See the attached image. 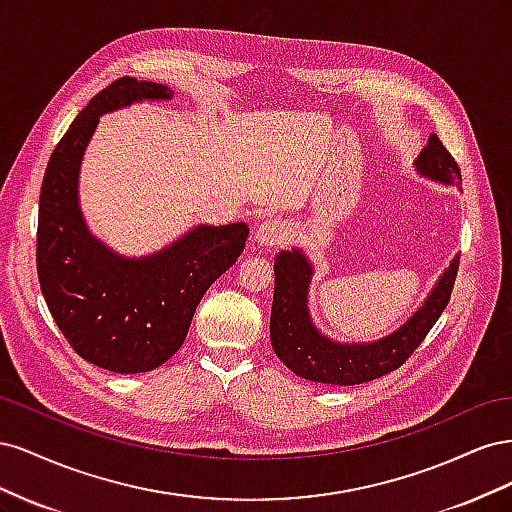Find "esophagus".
<instances>
[{
    "instance_id": "34e87169",
    "label": "esophagus",
    "mask_w": 512,
    "mask_h": 512,
    "mask_svg": "<svg viewBox=\"0 0 512 512\" xmlns=\"http://www.w3.org/2000/svg\"><path fill=\"white\" fill-rule=\"evenodd\" d=\"M286 239H288V224L284 220H277V218L265 220L254 230V241L260 247H267V250L269 247L282 245Z\"/></svg>"
}]
</instances>
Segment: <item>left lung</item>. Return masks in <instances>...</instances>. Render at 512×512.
I'll return each mask as SVG.
<instances>
[{
	"label": "left lung",
	"instance_id": "obj_1",
	"mask_svg": "<svg viewBox=\"0 0 512 512\" xmlns=\"http://www.w3.org/2000/svg\"><path fill=\"white\" fill-rule=\"evenodd\" d=\"M416 173L442 185H461L459 166L446 151L438 134L414 160ZM459 269V256L438 277L423 305L399 327L374 342H337L324 335L309 314V284L314 265L303 250L290 247L275 256V290L271 307V346L292 374L320 384H363L391 374L406 363L438 322L451 299Z\"/></svg>",
	"mask_w": 512,
	"mask_h": 512
}]
</instances>
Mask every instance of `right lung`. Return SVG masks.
I'll return each mask as SVG.
<instances>
[{
    "instance_id": "1",
    "label": "right lung",
    "mask_w": 512,
    "mask_h": 512,
    "mask_svg": "<svg viewBox=\"0 0 512 512\" xmlns=\"http://www.w3.org/2000/svg\"><path fill=\"white\" fill-rule=\"evenodd\" d=\"M173 89L123 76L89 100L51 153L40 188L38 277L44 301L74 352L115 374L166 363L190 331L209 286L235 265L250 228L198 224L147 256H123L94 237L79 198L85 149L100 117Z\"/></svg>"
}]
</instances>
